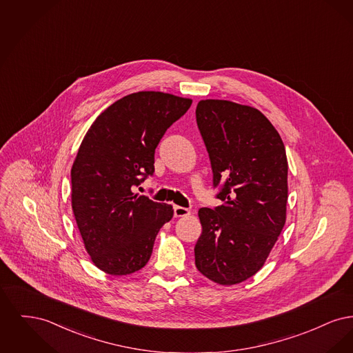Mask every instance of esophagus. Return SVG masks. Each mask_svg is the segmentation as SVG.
<instances>
[{
	"instance_id": "esophagus-1",
	"label": "esophagus",
	"mask_w": 353,
	"mask_h": 353,
	"mask_svg": "<svg viewBox=\"0 0 353 353\" xmlns=\"http://www.w3.org/2000/svg\"><path fill=\"white\" fill-rule=\"evenodd\" d=\"M173 213H174V217H185V216L190 214V210L186 209V208H183V206H174Z\"/></svg>"
}]
</instances>
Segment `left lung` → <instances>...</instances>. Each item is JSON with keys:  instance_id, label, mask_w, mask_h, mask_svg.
Returning a JSON list of instances; mask_svg holds the SVG:
<instances>
[{"instance_id": "8db88e82", "label": "left lung", "mask_w": 353, "mask_h": 353, "mask_svg": "<svg viewBox=\"0 0 353 353\" xmlns=\"http://www.w3.org/2000/svg\"><path fill=\"white\" fill-rule=\"evenodd\" d=\"M196 119L223 202L199 210L196 268L219 285H236L262 269L285 226V144L269 119L250 105L200 101Z\"/></svg>"}]
</instances>
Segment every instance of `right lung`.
Masks as SVG:
<instances>
[{
  "instance_id": "1",
  "label": "right lung",
  "mask_w": 353,
  "mask_h": 353,
  "mask_svg": "<svg viewBox=\"0 0 353 353\" xmlns=\"http://www.w3.org/2000/svg\"><path fill=\"white\" fill-rule=\"evenodd\" d=\"M192 99L159 91L130 94L105 108L71 168V205L84 248L110 275H128L151 258L172 205L134 193L154 172V150Z\"/></svg>"
}]
</instances>
